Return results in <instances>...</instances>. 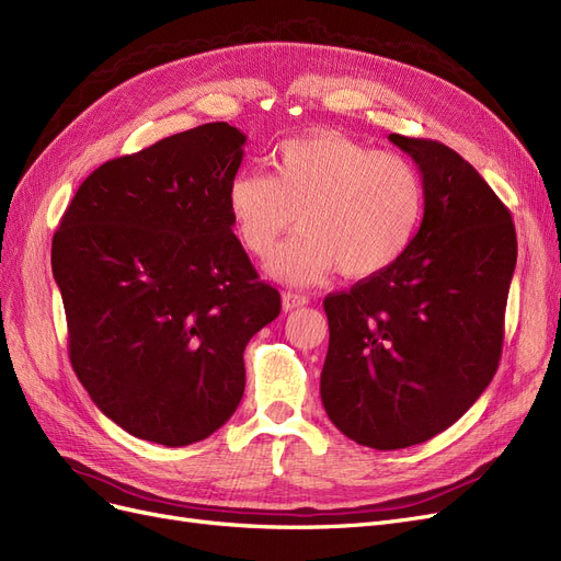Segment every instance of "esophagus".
<instances>
[{"label": "esophagus", "instance_id": "obj_1", "mask_svg": "<svg viewBox=\"0 0 561 561\" xmlns=\"http://www.w3.org/2000/svg\"><path fill=\"white\" fill-rule=\"evenodd\" d=\"M307 302H310V298L302 296V294H296V291H286V294L282 296L284 312H291V310H296V307H302V305H307Z\"/></svg>", "mask_w": 561, "mask_h": 561}]
</instances>
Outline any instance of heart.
Returning <instances> with one entry per match:
<instances>
[{
	"label": "heart",
	"instance_id": "b5f03b06",
	"mask_svg": "<svg viewBox=\"0 0 561 561\" xmlns=\"http://www.w3.org/2000/svg\"><path fill=\"white\" fill-rule=\"evenodd\" d=\"M273 168L234 174L226 205L254 256H267L298 216L302 232L267 263L275 279L314 284L333 270L347 279L375 277L408 254L422 228L424 179L403 156L314 130L282 141Z\"/></svg>",
	"mask_w": 561,
	"mask_h": 561
}]
</instances>
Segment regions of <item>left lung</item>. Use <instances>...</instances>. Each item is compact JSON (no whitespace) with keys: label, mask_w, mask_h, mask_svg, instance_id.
I'll list each match as a JSON object with an SVG mask.
<instances>
[{"label":"left lung","mask_w":561,"mask_h":561,"mask_svg":"<svg viewBox=\"0 0 561 561\" xmlns=\"http://www.w3.org/2000/svg\"><path fill=\"white\" fill-rule=\"evenodd\" d=\"M389 139L422 172V228L399 263L323 300L321 403L373 449L426 443L480 399L517 263L513 216L471 162L433 139Z\"/></svg>","instance_id":"obj_1"}]
</instances>
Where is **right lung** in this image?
<instances>
[{
    "label": "right lung",
    "mask_w": 561,
    "mask_h": 561,
    "mask_svg": "<svg viewBox=\"0 0 561 561\" xmlns=\"http://www.w3.org/2000/svg\"><path fill=\"white\" fill-rule=\"evenodd\" d=\"M244 141L205 123L104 162L53 234L71 368L135 438L184 447L221 428L242 401L247 342L282 310L226 205Z\"/></svg>",
    "instance_id": "add662e5"
}]
</instances>
